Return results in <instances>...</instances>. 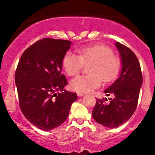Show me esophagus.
Returning <instances> with one entry per match:
<instances>
[{
    "label": "esophagus",
    "mask_w": 155,
    "mask_h": 155,
    "mask_svg": "<svg viewBox=\"0 0 155 155\" xmlns=\"http://www.w3.org/2000/svg\"><path fill=\"white\" fill-rule=\"evenodd\" d=\"M77 95L79 96V97H82V96L84 95V94L83 92H77Z\"/></svg>",
    "instance_id": "1"
}]
</instances>
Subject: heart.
<instances>
[{
  "instance_id": "b5f03b06",
  "label": "heart",
  "mask_w": 155,
  "mask_h": 155,
  "mask_svg": "<svg viewBox=\"0 0 155 155\" xmlns=\"http://www.w3.org/2000/svg\"><path fill=\"white\" fill-rule=\"evenodd\" d=\"M79 56L67 52L63 59V67L68 76H74L80 71L84 64L91 63L90 75H80L73 79L70 87L74 91L89 92L104 82L113 81L118 75L120 61L113 54V50L102 44L87 46L78 50Z\"/></svg>"
}]
</instances>
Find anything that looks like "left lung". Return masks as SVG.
<instances>
[{
	"label": "left lung",
	"instance_id": "1",
	"mask_svg": "<svg viewBox=\"0 0 155 155\" xmlns=\"http://www.w3.org/2000/svg\"><path fill=\"white\" fill-rule=\"evenodd\" d=\"M117 49L120 54L122 69L119 78L104 93L109 96V104L104 99H97L92 117L97 123L114 128L127 122L136 111L143 78L140 63L133 51L123 44L117 42ZM107 100V99H105Z\"/></svg>",
	"mask_w": 155,
	"mask_h": 155
}]
</instances>
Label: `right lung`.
<instances>
[{
    "label": "right lung",
    "mask_w": 155,
    "mask_h": 155,
    "mask_svg": "<svg viewBox=\"0 0 155 155\" xmlns=\"http://www.w3.org/2000/svg\"><path fill=\"white\" fill-rule=\"evenodd\" d=\"M71 41L49 38L39 40L23 52L15 73L21 111L35 127L51 130L66 120L76 93L65 90L61 74L64 55ZM60 91L61 93H57Z\"/></svg>",
    "instance_id": "1"
}]
</instances>
